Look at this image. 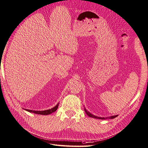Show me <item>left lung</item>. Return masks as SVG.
I'll use <instances>...</instances> for the list:
<instances>
[{
    "instance_id": "8db88e82",
    "label": "left lung",
    "mask_w": 148,
    "mask_h": 148,
    "mask_svg": "<svg viewBox=\"0 0 148 148\" xmlns=\"http://www.w3.org/2000/svg\"><path fill=\"white\" fill-rule=\"evenodd\" d=\"M84 110L85 111V113L88 115V116L89 117H92V118H95V119H114L115 117H117V115H116V116H110L109 117H97V116H94V115L92 114L90 112H89L88 110H86L85 108H84Z\"/></svg>"
}]
</instances>
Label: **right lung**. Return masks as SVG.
Segmentation results:
<instances>
[{
  "mask_svg": "<svg viewBox=\"0 0 148 148\" xmlns=\"http://www.w3.org/2000/svg\"><path fill=\"white\" fill-rule=\"evenodd\" d=\"M58 107V103L57 105L54 107L53 108L51 109H48V110H42V111H38V110H29V109H24L25 110L29 112H32V113H34L36 114H41V115H49L50 114H51L54 112H55Z\"/></svg>",
  "mask_w": 148,
  "mask_h": 148,
  "instance_id": "1",
  "label": "right lung"
}]
</instances>
